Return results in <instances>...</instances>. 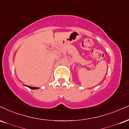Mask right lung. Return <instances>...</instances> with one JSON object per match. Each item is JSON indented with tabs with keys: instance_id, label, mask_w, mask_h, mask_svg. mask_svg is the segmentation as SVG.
<instances>
[{
	"instance_id": "right-lung-1",
	"label": "right lung",
	"mask_w": 129,
	"mask_h": 129,
	"mask_svg": "<svg viewBox=\"0 0 129 129\" xmlns=\"http://www.w3.org/2000/svg\"><path fill=\"white\" fill-rule=\"evenodd\" d=\"M27 87H29V88H30V89H37V88L36 87H31V86H27Z\"/></svg>"
}]
</instances>
